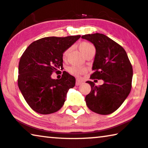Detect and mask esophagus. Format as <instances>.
<instances>
[{
  "label": "esophagus",
  "instance_id": "34e87169",
  "mask_svg": "<svg viewBox=\"0 0 148 148\" xmlns=\"http://www.w3.org/2000/svg\"><path fill=\"white\" fill-rule=\"evenodd\" d=\"M82 81H81L80 79H78V78H77L76 79V86H79V85H80V84H82Z\"/></svg>",
  "mask_w": 148,
  "mask_h": 148
}]
</instances>
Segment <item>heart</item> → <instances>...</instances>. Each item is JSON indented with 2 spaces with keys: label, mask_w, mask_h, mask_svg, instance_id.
<instances>
[{
  "label": "heart",
  "mask_w": 148,
  "mask_h": 148,
  "mask_svg": "<svg viewBox=\"0 0 148 148\" xmlns=\"http://www.w3.org/2000/svg\"><path fill=\"white\" fill-rule=\"evenodd\" d=\"M78 48L81 51V53H82L84 56L85 54L88 53V51H90L91 50H95V47L93 46L91 43L86 42V41H84V42L80 43L78 45ZM68 52V49L66 50L64 52L63 56H62V58H63L64 60H65L66 58ZM68 71L69 72V73L72 75H74V76H79V75L84 73V72H86V69L83 68L76 67V66H70V67L68 68Z\"/></svg>",
  "instance_id": "heart-1"
}]
</instances>
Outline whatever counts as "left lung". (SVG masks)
I'll use <instances>...</instances> for the list:
<instances>
[{"label":"left lung","mask_w":148,"mask_h":148,"mask_svg":"<svg viewBox=\"0 0 148 148\" xmlns=\"http://www.w3.org/2000/svg\"><path fill=\"white\" fill-rule=\"evenodd\" d=\"M93 43L96 54L90 79L103 80L99 86L87 81L91 91L85 97L87 107L101 115H109L118 109L132 89V66L125 49L107 35L101 33L82 36Z\"/></svg>","instance_id":"1"}]
</instances>
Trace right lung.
I'll return each mask as SVG.
<instances>
[{
  "mask_svg": "<svg viewBox=\"0 0 148 148\" xmlns=\"http://www.w3.org/2000/svg\"><path fill=\"white\" fill-rule=\"evenodd\" d=\"M80 37H43L33 41L23 53L18 64V86L33 111L47 115L64 105L76 79L65 71L60 79L51 78V74L62 69L64 52Z\"/></svg>",
  "mask_w": 148,
  "mask_h": 148,
  "instance_id": "1",
  "label": "right lung"
}]
</instances>
